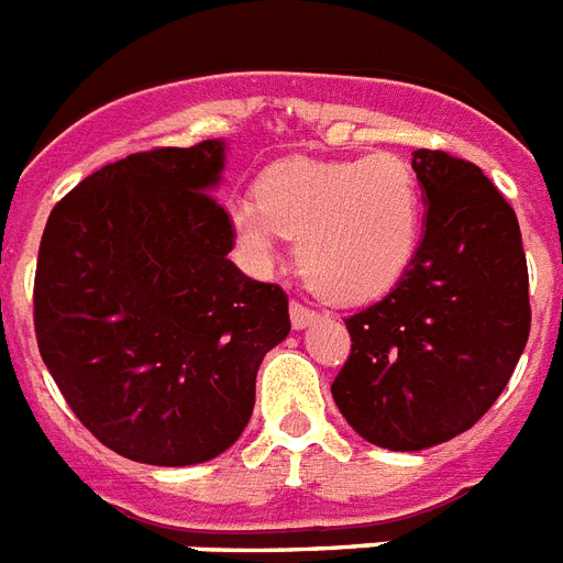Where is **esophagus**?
Returning <instances> with one entry per match:
<instances>
[{
    "instance_id": "34e87169",
    "label": "esophagus",
    "mask_w": 563,
    "mask_h": 563,
    "mask_svg": "<svg viewBox=\"0 0 563 563\" xmlns=\"http://www.w3.org/2000/svg\"><path fill=\"white\" fill-rule=\"evenodd\" d=\"M289 314H291V325H295V329H306V325L314 323V320L320 318L318 311L309 309V306H303L300 300H291Z\"/></svg>"
}]
</instances>
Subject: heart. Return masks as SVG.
<instances>
[{
  "instance_id": "heart-1",
  "label": "heart",
  "mask_w": 563,
  "mask_h": 563,
  "mask_svg": "<svg viewBox=\"0 0 563 563\" xmlns=\"http://www.w3.org/2000/svg\"><path fill=\"white\" fill-rule=\"evenodd\" d=\"M257 197L231 202L240 245L254 263H272L283 234L297 238L300 272L329 300L386 295L418 254L423 200L415 172L395 154L286 159L263 174Z\"/></svg>"
}]
</instances>
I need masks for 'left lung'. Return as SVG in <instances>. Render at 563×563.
<instances>
[{
    "label": "left lung",
    "mask_w": 563,
    "mask_h": 563,
    "mask_svg": "<svg viewBox=\"0 0 563 563\" xmlns=\"http://www.w3.org/2000/svg\"><path fill=\"white\" fill-rule=\"evenodd\" d=\"M427 223L412 266L346 318L332 398L363 441L418 452L475 427L530 338V277L512 206L478 165L412 154Z\"/></svg>",
    "instance_id": "8db88e82"
}]
</instances>
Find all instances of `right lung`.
<instances>
[{
	"label": "right lung",
	"mask_w": 563,
	"mask_h": 563,
	"mask_svg": "<svg viewBox=\"0 0 563 563\" xmlns=\"http://www.w3.org/2000/svg\"><path fill=\"white\" fill-rule=\"evenodd\" d=\"M223 172V140L131 154L56 202L42 234V361L93 438L140 464L223 455L291 332L286 291L229 260Z\"/></svg>",
	"instance_id": "add662e5"
}]
</instances>
